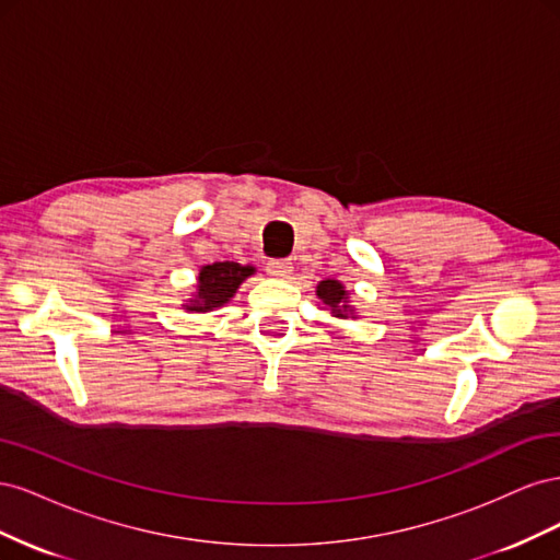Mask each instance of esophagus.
<instances>
[{"label":"esophagus","mask_w":560,"mask_h":560,"mask_svg":"<svg viewBox=\"0 0 560 560\" xmlns=\"http://www.w3.org/2000/svg\"><path fill=\"white\" fill-rule=\"evenodd\" d=\"M266 270H268V276L282 280V278H290L292 276V264L287 261V259H270L266 264Z\"/></svg>","instance_id":"1"}]
</instances>
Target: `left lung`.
Instances as JSON below:
<instances>
[{
	"instance_id": "1",
	"label": "left lung",
	"mask_w": 560,
	"mask_h": 560,
	"mask_svg": "<svg viewBox=\"0 0 560 560\" xmlns=\"http://www.w3.org/2000/svg\"><path fill=\"white\" fill-rule=\"evenodd\" d=\"M317 296L325 301V306L331 308L336 317H348V294L343 290V284L338 280H322L317 284Z\"/></svg>"
}]
</instances>
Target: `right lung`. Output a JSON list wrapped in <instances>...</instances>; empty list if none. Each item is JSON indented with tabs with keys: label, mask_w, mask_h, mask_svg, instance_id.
Masks as SVG:
<instances>
[{
	"label": "right lung",
	"mask_w": 560,
	"mask_h": 560,
	"mask_svg": "<svg viewBox=\"0 0 560 560\" xmlns=\"http://www.w3.org/2000/svg\"><path fill=\"white\" fill-rule=\"evenodd\" d=\"M252 273V266H241L235 261H217L210 266H202L198 276V294L189 311L206 313L224 306V303L235 294V290H238L241 282Z\"/></svg>",
	"instance_id": "right-lung-1"
}]
</instances>
